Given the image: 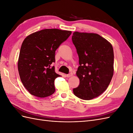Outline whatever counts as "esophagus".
Masks as SVG:
<instances>
[{"mask_svg":"<svg viewBox=\"0 0 133 133\" xmlns=\"http://www.w3.org/2000/svg\"><path fill=\"white\" fill-rule=\"evenodd\" d=\"M72 75H73V73H69V74H67L66 76V77L69 78V77H70V76H71Z\"/></svg>","mask_w":133,"mask_h":133,"instance_id":"esophagus-1","label":"esophagus"}]
</instances>
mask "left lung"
Masks as SVG:
<instances>
[{"mask_svg":"<svg viewBox=\"0 0 133 133\" xmlns=\"http://www.w3.org/2000/svg\"><path fill=\"white\" fill-rule=\"evenodd\" d=\"M72 41L79 57L76 75L78 87L74 95L83 100L98 97L109 85L114 73V51L111 44L95 33L75 31Z\"/></svg>","mask_w":133,"mask_h":133,"instance_id":"obj_1","label":"left lung"}]
</instances>
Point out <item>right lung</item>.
<instances>
[{"label":"right lung","mask_w":133,"mask_h":133,"mask_svg":"<svg viewBox=\"0 0 133 133\" xmlns=\"http://www.w3.org/2000/svg\"><path fill=\"white\" fill-rule=\"evenodd\" d=\"M71 31L46 29L29 35L20 50L18 68L23 85L30 93L39 98L53 94L54 80L60 75L55 71V51Z\"/></svg>","instance_id":"obj_1"}]
</instances>
